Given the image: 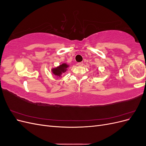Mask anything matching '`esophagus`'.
Wrapping results in <instances>:
<instances>
[{
  "label": "esophagus",
  "mask_w": 146,
  "mask_h": 146,
  "mask_svg": "<svg viewBox=\"0 0 146 146\" xmlns=\"http://www.w3.org/2000/svg\"><path fill=\"white\" fill-rule=\"evenodd\" d=\"M77 65L79 66H82L83 65V62H80V63H77Z\"/></svg>",
  "instance_id": "obj_1"
}]
</instances>
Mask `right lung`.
Segmentation results:
<instances>
[{
  "label": "right lung",
  "instance_id": "right-lung-1",
  "mask_svg": "<svg viewBox=\"0 0 146 146\" xmlns=\"http://www.w3.org/2000/svg\"><path fill=\"white\" fill-rule=\"evenodd\" d=\"M68 67H69V66L67 64L63 63L62 64L60 65L58 67L52 69V73L54 75H55L56 76L60 77L61 74L65 72L66 70H67V68Z\"/></svg>",
  "mask_w": 146,
  "mask_h": 146
}]
</instances>
